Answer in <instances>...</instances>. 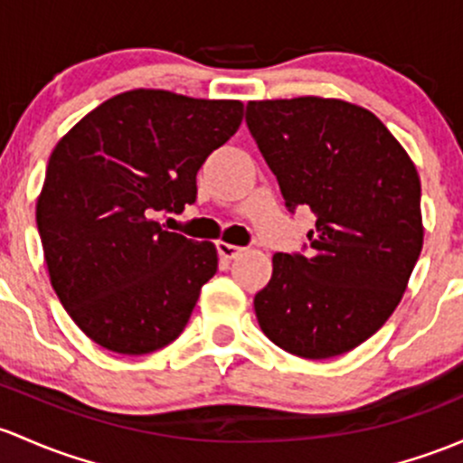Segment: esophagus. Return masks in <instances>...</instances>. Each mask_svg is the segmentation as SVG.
I'll return each instance as SVG.
<instances>
[{
    "label": "esophagus",
    "mask_w": 463,
    "mask_h": 463,
    "mask_svg": "<svg viewBox=\"0 0 463 463\" xmlns=\"http://www.w3.org/2000/svg\"><path fill=\"white\" fill-rule=\"evenodd\" d=\"M241 250H244L241 246L228 244V241H217V252L219 257H223V260H235L237 255H241Z\"/></svg>",
    "instance_id": "esophagus-1"
}]
</instances>
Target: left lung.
<instances>
[{
	"label": "left lung",
	"instance_id": "8db88e82",
	"mask_svg": "<svg viewBox=\"0 0 463 463\" xmlns=\"http://www.w3.org/2000/svg\"><path fill=\"white\" fill-rule=\"evenodd\" d=\"M246 124L288 211L317 217L308 255L272 257L257 321L297 357L348 353L386 324L420 260L415 164L371 110L344 99L248 101Z\"/></svg>",
	"mask_w": 463,
	"mask_h": 463
}]
</instances>
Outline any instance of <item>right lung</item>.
I'll return each instance as SVG.
<instances>
[{"instance_id":"1","label":"right lung","mask_w":463,"mask_h":463,"mask_svg":"<svg viewBox=\"0 0 463 463\" xmlns=\"http://www.w3.org/2000/svg\"><path fill=\"white\" fill-rule=\"evenodd\" d=\"M244 104L137 89L77 121L48 159L37 199L51 284L92 342L119 354L186 328L217 248L164 231L157 213L197 197V170L237 133Z\"/></svg>"}]
</instances>
